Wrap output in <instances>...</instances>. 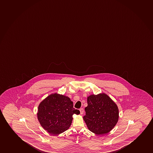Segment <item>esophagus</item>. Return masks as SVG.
<instances>
[{"mask_svg":"<svg viewBox=\"0 0 153 153\" xmlns=\"http://www.w3.org/2000/svg\"><path fill=\"white\" fill-rule=\"evenodd\" d=\"M79 111H80V114H83L84 113V109L83 108H81L79 109Z\"/></svg>","mask_w":153,"mask_h":153,"instance_id":"obj_1","label":"esophagus"}]
</instances>
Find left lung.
<instances>
[{
    "label": "left lung",
    "mask_w": 153,
    "mask_h": 153,
    "mask_svg": "<svg viewBox=\"0 0 153 153\" xmlns=\"http://www.w3.org/2000/svg\"><path fill=\"white\" fill-rule=\"evenodd\" d=\"M88 105L83 117L88 129L98 135L110 132L119 118V110L115 102L105 93L87 97Z\"/></svg>",
    "instance_id": "1"
}]
</instances>
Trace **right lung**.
I'll return each instance as SVG.
<instances>
[{
  "instance_id": "obj_1",
  "label": "right lung",
  "mask_w": 153,
  "mask_h": 153,
  "mask_svg": "<svg viewBox=\"0 0 153 153\" xmlns=\"http://www.w3.org/2000/svg\"><path fill=\"white\" fill-rule=\"evenodd\" d=\"M80 113L74 108L73 102L67 96L53 93L41 102L37 118L44 130L53 135L68 130L72 123V115Z\"/></svg>"
}]
</instances>
